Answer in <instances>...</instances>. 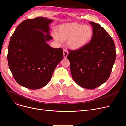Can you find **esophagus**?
<instances>
[{
    "mask_svg": "<svg viewBox=\"0 0 126 126\" xmlns=\"http://www.w3.org/2000/svg\"><path fill=\"white\" fill-rule=\"evenodd\" d=\"M68 54V51H67L66 49H64V50H63V55H64V57L65 58H67Z\"/></svg>",
    "mask_w": 126,
    "mask_h": 126,
    "instance_id": "esophagus-1",
    "label": "esophagus"
}]
</instances>
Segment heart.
<instances>
[{
    "mask_svg": "<svg viewBox=\"0 0 126 126\" xmlns=\"http://www.w3.org/2000/svg\"><path fill=\"white\" fill-rule=\"evenodd\" d=\"M57 40L66 41L72 49H79L87 45L93 36V28L89 25L72 22L59 25L56 30Z\"/></svg>",
    "mask_w": 126,
    "mask_h": 126,
    "instance_id": "1",
    "label": "heart"
}]
</instances>
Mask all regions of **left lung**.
Listing matches in <instances>:
<instances>
[{
  "label": "left lung",
  "instance_id": "left-lung-1",
  "mask_svg": "<svg viewBox=\"0 0 126 126\" xmlns=\"http://www.w3.org/2000/svg\"><path fill=\"white\" fill-rule=\"evenodd\" d=\"M93 27L90 42L82 48L69 50L72 76L80 86L93 89L109 78L116 58V47L111 36L101 26L89 22Z\"/></svg>",
  "mask_w": 126,
  "mask_h": 126
}]
</instances>
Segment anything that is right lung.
<instances>
[{
  "label": "right lung",
  "mask_w": 126,
  "mask_h": 126,
  "mask_svg": "<svg viewBox=\"0 0 126 126\" xmlns=\"http://www.w3.org/2000/svg\"><path fill=\"white\" fill-rule=\"evenodd\" d=\"M52 21L43 17L26 19L10 38L9 68L15 81L24 87L38 89L46 86L63 58L61 48H53L46 43L52 39L49 32V24Z\"/></svg>",
  "instance_id": "1"
}]
</instances>
